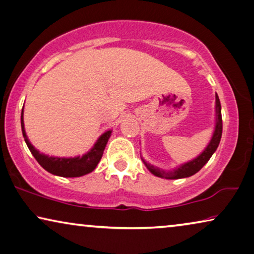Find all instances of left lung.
<instances>
[{
	"label": "left lung",
	"instance_id": "1",
	"mask_svg": "<svg viewBox=\"0 0 254 254\" xmlns=\"http://www.w3.org/2000/svg\"><path fill=\"white\" fill-rule=\"evenodd\" d=\"M215 108H216V126H215V130L214 134H213V137L209 142V144L207 145V148L201 152L199 156H198L196 159L189 161V163L183 164L182 166H180L176 168L174 171L171 172H165L163 170H159V168L152 166L149 163H146L145 160H143V163L146 166V168L152 173L153 175L159 176V178H164V179H183V178H189V176L196 174L198 171L201 170V167L204 166L205 164L209 160V158L212 157V154L215 152V150L218 149L220 139H221V135H222V117H221V104H220V100L218 97V95H215Z\"/></svg>",
	"mask_w": 254,
	"mask_h": 254
}]
</instances>
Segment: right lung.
Returning a JSON list of instances; mask_svg holds the SVG:
<instances>
[{
  "instance_id": "1",
  "label": "right lung",
  "mask_w": 254,
  "mask_h": 254,
  "mask_svg": "<svg viewBox=\"0 0 254 254\" xmlns=\"http://www.w3.org/2000/svg\"><path fill=\"white\" fill-rule=\"evenodd\" d=\"M21 123V130H23V136L25 142L28 146L29 151L32 152L36 161L41 165L51 174L63 176V178H78V176L86 175L88 173L93 172L96 168L97 164L100 163L101 158L104 152L105 145L108 143L110 136H111V130H108L106 133L103 134L97 142L95 143L94 148L89 152L83 154L82 157H74V158H58V157H49L46 154L40 153L31 143H29L26 133H25L24 128V118L23 111H21L20 117Z\"/></svg>"
}]
</instances>
